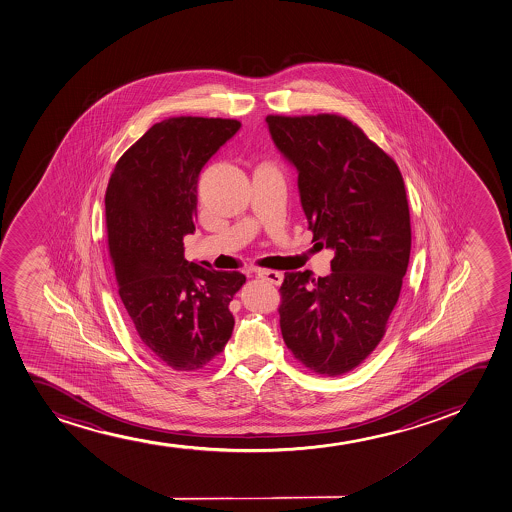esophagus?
Instances as JSON below:
<instances>
[{
    "label": "esophagus",
    "instance_id": "34e87169",
    "mask_svg": "<svg viewBox=\"0 0 512 512\" xmlns=\"http://www.w3.org/2000/svg\"><path fill=\"white\" fill-rule=\"evenodd\" d=\"M255 276L265 279V281H269L271 284H276V286L283 283V274L281 272L265 271V269H262V271H255Z\"/></svg>",
    "mask_w": 512,
    "mask_h": 512
}]
</instances>
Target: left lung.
<instances>
[{"instance_id": "1", "label": "left lung", "mask_w": 512, "mask_h": 512, "mask_svg": "<svg viewBox=\"0 0 512 512\" xmlns=\"http://www.w3.org/2000/svg\"><path fill=\"white\" fill-rule=\"evenodd\" d=\"M272 142L298 171L313 241L334 250L329 276L286 272L281 332L320 375L358 367L385 334L403 286L411 224L397 164L343 116H267Z\"/></svg>"}]
</instances>
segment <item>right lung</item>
I'll return each mask as SVG.
<instances>
[{"label":"right lung","mask_w":512,"mask_h":512,"mask_svg":"<svg viewBox=\"0 0 512 512\" xmlns=\"http://www.w3.org/2000/svg\"><path fill=\"white\" fill-rule=\"evenodd\" d=\"M241 123L180 116L156 123L109 178L106 228L121 301L145 348L164 365L192 372L231 337L229 303L247 277L185 259L195 231L197 183L207 161Z\"/></svg>","instance_id":"right-lung-1"}]
</instances>
